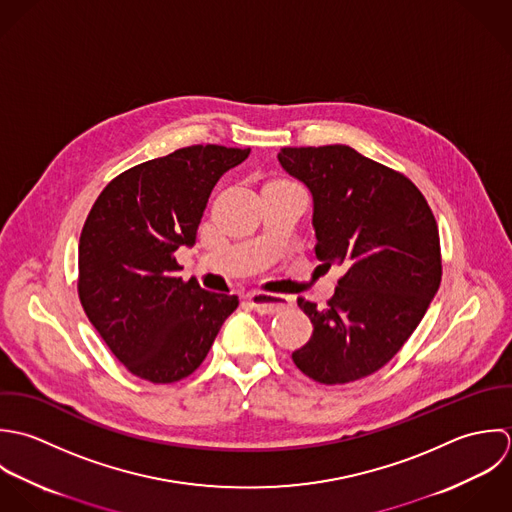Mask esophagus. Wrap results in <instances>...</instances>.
<instances>
[{
	"instance_id": "1",
	"label": "esophagus",
	"mask_w": 512,
	"mask_h": 512,
	"mask_svg": "<svg viewBox=\"0 0 512 512\" xmlns=\"http://www.w3.org/2000/svg\"><path fill=\"white\" fill-rule=\"evenodd\" d=\"M249 305L255 308L259 314H275L283 308L293 307V299L285 295H273L265 291H251L247 295Z\"/></svg>"
}]
</instances>
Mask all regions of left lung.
<instances>
[{"label":"left lung","instance_id":"left-lung-1","mask_svg":"<svg viewBox=\"0 0 512 512\" xmlns=\"http://www.w3.org/2000/svg\"><path fill=\"white\" fill-rule=\"evenodd\" d=\"M277 158L312 194L316 259L344 269L326 308L299 297L312 336L293 362L326 386L356 382L400 352L435 297L437 221L408 176L350 146L281 148Z\"/></svg>","mask_w":512,"mask_h":512}]
</instances>
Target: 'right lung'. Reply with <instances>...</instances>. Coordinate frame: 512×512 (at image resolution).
Segmentation results:
<instances>
[{
	"mask_svg": "<svg viewBox=\"0 0 512 512\" xmlns=\"http://www.w3.org/2000/svg\"><path fill=\"white\" fill-rule=\"evenodd\" d=\"M249 148L196 144L142 162L106 184L79 241V299L124 368L172 384L204 362L235 295L178 277L180 245H194L217 180Z\"/></svg>",
	"mask_w": 512,
	"mask_h": 512,
	"instance_id": "obj_1",
	"label": "right lung"
}]
</instances>
